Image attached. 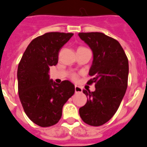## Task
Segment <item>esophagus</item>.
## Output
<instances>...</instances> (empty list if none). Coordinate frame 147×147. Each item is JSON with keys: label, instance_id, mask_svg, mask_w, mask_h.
Listing matches in <instances>:
<instances>
[{"label": "esophagus", "instance_id": "34e87169", "mask_svg": "<svg viewBox=\"0 0 147 147\" xmlns=\"http://www.w3.org/2000/svg\"><path fill=\"white\" fill-rule=\"evenodd\" d=\"M75 91L76 93H81L82 92V88L76 85V86H75Z\"/></svg>", "mask_w": 147, "mask_h": 147}]
</instances>
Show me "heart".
<instances>
[{
    "label": "heart",
    "instance_id": "b5f03b06",
    "mask_svg": "<svg viewBox=\"0 0 147 147\" xmlns=\"http://www.w3.org/2000/svg\"><path fill=\"white\" fill-rule=\"evenodd\" d=\"M71 78H72L73 80H76V79H77V78H78V75H76L75 73H72V75H71Z\"/></svg>",
    "mask_w": 147,
    "mask_h": 147
}]
</instances>
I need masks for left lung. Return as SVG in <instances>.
<instances>
[{"mask_svg":"<svg viewBox=\"0 0 147 147\" xmlns=\"http://www.w3.org/2000/svg\"><path fill=\"white\" fill-rule=\"evenodd\" d=\"M81 40L93 52V61L87 82L95 83V90H83L87 101L79 109L84 123L99 127L115 114L128 84L129 63L124 50L118 40L101 32H80Z\"/></svg>","mask_w":147,"mask_h":147,"instance_id":"left-lung-1","label":"left lung"}]
</instances>
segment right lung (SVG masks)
Segmentation results:
<instances>
[{
    "label": "right lung",
    "mask_w": 147,
    "mask_h": 147,
    "mask_svg": "<svg viewBox=\"0 0 147 147\" xmlns=\"http://www.w3.org/2000/svg\"><path fill=\"white\" fill-rule=\"evenodd\" d=\"M73 33L47 32L37 37L24 52L18 68V95L28 118L41 127L58 123L62 109L75 93L70 81L49 80V66H55L58 54Z\"/></svg>",
    "instance_id": "obj_1"
}]
</instances>
